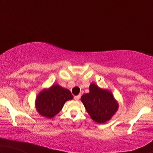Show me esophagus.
I'll use <instances>...</instances> for the list:
<instances>
[{"label": "esophagus", "instance_id": "1", "mask_svg": "<svg viewBox=\"0 0 153 153\" xmlns=\"http://www.w3.org/2000/svg\"><path fill=\"white\" fill-rule=\"evenodd\" d=\"M81 97V95H76V96H74V100H79V99H80Z\"/></svg>", "mask_w": 153, "mask_h": 153}]
</instances>
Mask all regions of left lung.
Returning a JSON list of instances; mask_svg holds the SVG:
<instances>
[{"label": "left lung", "mask_w": 153, "mask_h": 153, "mask_svg": "<svg viewBox=\"0 0 153 153\" xmlns=\"http://www.w3.org/2000/svg\"><path fill=\"white\" fill-rule=\"evenodd\" d=\"M89 90L90 93L82 95L81 100L91 118L99 123L110 120L118 108L112 93L95 83L90 85Z\"/></svg>", "instance_id": "1"}]
</instances>
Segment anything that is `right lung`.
I'll return each mask as SVG.
<instances>
[{"label": "right lung", "mask_w": 153, "mask_h": 153, "mask_svg": "<svg viewBox=\"0 0 153 153\" xmlns=\"http://www.w3.org/2000/svg\"><path fill=\"white\" fill-rule=\"evenodd\" d=\"M72 98L73 95L69 90L59 85H53L37 95L35 105L39 114L47 118H51L60 111L68 100H72Z\"/></svg>", "instance_id": "1"}]
</instances>
